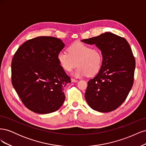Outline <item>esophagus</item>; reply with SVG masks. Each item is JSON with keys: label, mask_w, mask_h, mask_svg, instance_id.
I'll use <instances>...</instances> for the list:
<instances>
[{"label": "esophagus", "mask_w": 146, "mask_h": 146, "mask_svg": "<svg viewBox=\"0 0 146 146\" xmlns=\"http://www.w3.org/2000/svg\"><path fill=\"white\" fill-rule=\"evenodd\" d=\"M71 82H74V83H77L78 82V80H76V79H74V78H71Z\"/></svg>", "instance_id": "34e87169"}]
</instances>
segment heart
<instances>
[{"mask_svg": "<svg viewBox=\"0 0 146 146\" xmlns=\"http://www.w3.org/2000/svg\"><path fill=\"white\" fill-rule=\"evenodd\" d=\"M68 52H60L57 55V60L62 69L68 72L77 64L78 68L72 72L73 76L82 77L87 75L94 76L100 71L102 64V56L97 48L78 42L70 46Z\"/></svg>", "mask_w": 146, "mask_h": 146, "instance_id": "b5f03b06", "label": "heart"}]
</instances>
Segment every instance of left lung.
<instances>
[{
  "mask_svg": "<svg viewBox=\"0 0 146 146\" xmlns=\"http://www.w3.org/2000/svg\"><path fill=\"white\" fill-rule=\"evenodd\" d=\"M102 52L99 73L88 82L85 94L90 107L102 113L112 111L126 99L133 84L135 60L125 38L110 32L83 39Z\"/></svg>",
  "mask_w": 146,
  "mask_h": 146,
  "instance_id": "1",
  "label": "left lung"
}]
</instances>
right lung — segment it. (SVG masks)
Instances as JSON below:
<instances>
[{
  "instance_id": "obj_1",
  "label": "right lung",
  "mask_w": 146,
  "mask_h": 146,
  "mask_svg": "<svg viewBox=\"0 0 146 146\" xmlns=\"http://www.w3.org/2000/svg\"><path fill=\"white\" fill-rule=\"evenodd\" d=\"M64 46L58 38L38 36L25 42L14 55L12 85L31 111L48 114L62 106L64 88L70 82L57 60V55Z\"/></svg>"
}]
</instances>
